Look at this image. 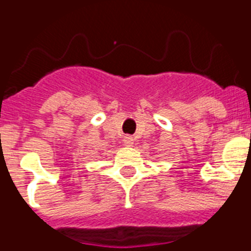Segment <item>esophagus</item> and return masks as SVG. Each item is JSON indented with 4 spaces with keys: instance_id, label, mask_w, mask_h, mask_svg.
Returning <instances> with one entry per match:
<instances>
[{
    "instance_id": "34e87169",
    "label": "esophagus",
    "mask_w": 251,
    "mask_h": 251,
    "mask_svg": "<svg viewBox=\"0 0 251 251\" xmlns=\"http://www.w3.org/2000/svg\"><path fill=\"white\" fill-rule=\"evenodd\" d=\"M123 143H124V146H127V147L133 146V137L132 136H124Z\"/></svg>"
}]
</instances>
